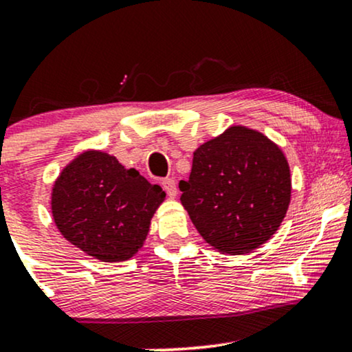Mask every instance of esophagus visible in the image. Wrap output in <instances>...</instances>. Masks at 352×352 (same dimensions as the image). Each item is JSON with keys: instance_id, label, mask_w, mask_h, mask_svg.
I'll return each instance as SVG.
<instances>
[{"instance_id": "34e87169", "label": "esophagus", "mask_w": 352, "mask_h": 352, "mask_svg": "<svg viewBox=\"0 0 352 352\" xmlns=\"http://www.w3.org/2000/svg\"><path fill=\"white\" fill-rule=\"evenodd\" d=\"M162 187L165 192H167V195L170 197V199H173V197L177 195V184L175 180L173 179H164L162 180Z\"/></svg>"}]
</instances>
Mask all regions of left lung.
I'll return each instance as SVG.
<instances>
[{"instance_id":"1","label":"left lung","mask_w":352,"mask_h":352,"mask_svg":"<svg viewBox=\"0 0 352 352\" xmlns=\"http://www.w3.org/2000/svg\"><path fill=\"white\" fill-rule=\"evenodd\" d=\"M182 205L210 246L245 254L274 235L292 199L285 153L261 132L233 125L193 152Z\"/></svg>"}]
</instances>
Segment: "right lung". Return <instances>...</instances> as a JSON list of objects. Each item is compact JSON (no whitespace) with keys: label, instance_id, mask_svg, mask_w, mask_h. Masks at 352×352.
<instances>
[{"label":"right lung","instance_id":"right-lung-1","mask_svg":"<svg viewBox=\"0 0 352 352\" xmlns=\"http://www.w3.org/2000/svg\"><path fill=\"white\" fill-rule=\"evenodd\" d=\"M165 199L135 168L114 155L87 151L64 167L51 193L60 235L89 256L116 263L142 248L151 220Z\"/></svg>","mask_w":352,"mask_h":352}]
</instances>
